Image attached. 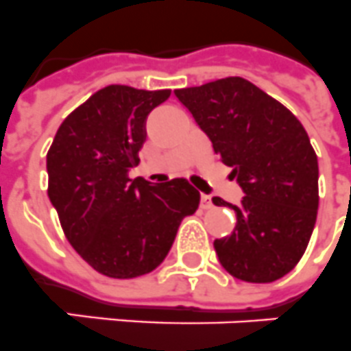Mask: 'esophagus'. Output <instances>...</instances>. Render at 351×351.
I'll return each mask as SVG.
<instances>
[{"mask_svg": "<svg viewBox=\"0 0 351 351\" xmlns=\"http://www.w3.org/2000/svg\"><path fill=\"white\" fill-rule=\"evenodd\" d=\"M202 208H212V202H210V196H207V194H202Z\"/></svg>", "mask_w": 351, "mask_h": 351, "instance_id": "obj_1", "label": "esophagus"}]
</instances>
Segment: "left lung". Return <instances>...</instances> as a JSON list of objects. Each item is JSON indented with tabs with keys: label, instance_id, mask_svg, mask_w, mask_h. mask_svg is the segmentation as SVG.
<instances>
[{
	"label": "left lung",
	"instance_id": "1",
	"mask_svg": "<svg viewBox=\"0 0 351 351\" xmlns=\"http://www.w3.org/2000/svg\"><path fill=\"white\" fill-rule=\"evenodd\" d=\"M175 96L246 194L239 205L212 198L237 219L230 235L214 241L221 266L243 282L278 280L303 257L316 225L319 169L307 132L289 108L241 76Z\"/></svg>",
	"mask_w": 351,
	"mask_h": 351
}]
</instances>
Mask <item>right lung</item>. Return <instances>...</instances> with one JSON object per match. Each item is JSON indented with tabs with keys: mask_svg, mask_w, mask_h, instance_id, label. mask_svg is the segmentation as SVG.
Wrapping results in <instances>:
<instances>
[{
	"mask_svg": "<svg viewBox=\"0 0 351 351\" xmlns=\"http://www.w3.org/2000/svg\"><path fill=\"white\" fill-rule=\"evenodd\" d=\"M171 96L108 85L64 119L46 157L48 196L71 246L110 278L152 273L169 253L199 193L185 178H128L146 141V117Z\"/></svg>",
	"mask_w": 351,
	"mask_h": 351,
	"instance_id": "right-lung-1",
	"label": "right lung"
}]
</instances>
